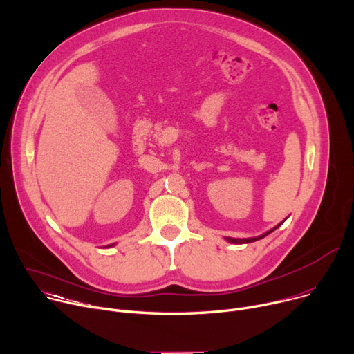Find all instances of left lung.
Wrapping results in <instances>:
<instances>
[{"instance_id": "1", "label": "left lung", "mask_w": 354, "mask_h": 354, "mask_svg": "<svg viewBox=\"0 0 354 354\" xmlns=\"http://www.w3.org/2000/svg\"><path fill=\"white\" fill-rule=\"evenodd\" d=\"M286 220V218H284ZM283 220V221H284ZM283 221L279 224V225H281L283 224ZM279 225H276V227H273L272 230H268V232H266L264 234H261V236H259V237H252V239H232V237H224L228 243H234V244H243V243H253V241H257V240H260V239H263V237H266L267 234H270L272 232H274L276 228L279 227Z\"/></svg>"}]
</instances>
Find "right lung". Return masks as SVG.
I'll use <instances>...</instances> for the list:
<instances>
[{
  "instance_id": "right-lung-1",
  "label": "right lung",
  "mask_w": 354,
  "mask_h": 354,
  "mask_svg": "<svg viewBox=\"0 0 354 354\" xmlns=\"http://www.w3.org/2000/svg\"><path fill=\"white\" fill-rule=\"evenodd\" d=\"M113 245H115V243H113V244H109V245H106V247H113Z\"/></svg>"
}]
</instances>
